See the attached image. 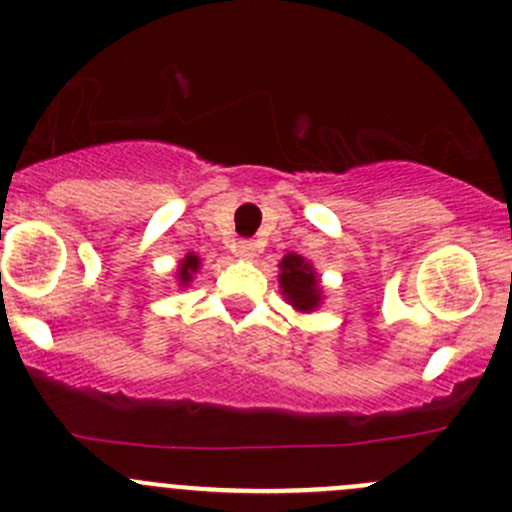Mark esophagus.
<instances>
[{"instance_id": "34e87169", "label": "esophagus", "mask_w": 512, "mask_h": 512, "mask_svg": "<svg viewBox=\"0 0 512 512\" xmlns=\"http://www.w3.org/2000/svg\"><path fill=\"white\" fill-rule=\"evenodd\" d=\"M235 252H237V257H242V260H252V257H255V242L240 240L235 245Z\"/></svg>"}]
</instances>
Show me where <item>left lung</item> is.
<instances>
[{
	"mask_svg": "<svg viewBox=\"0 0 512 512\" xmlns=\"http://www.w3.org/2000/svg\"><path fill=\"white\" fill-rule=\"evenodd\" d=\"M280 285L282 292L287 294V299L292 302V307L309 312L319 304V280L314 275V270L309 267V262H304V257L299 255H287L280 265Z\"/></svg>",
	"mask_w": 512,
	"mask_h": 512,
	"instance_id": "8db88e82",
	"label": "left lung"
}]
</instances>
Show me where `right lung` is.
Listing matches in <instances>:
<instances>
[{"label": "right lung", "instance_id": "obj_1", "mask_svg": "<svg viewBox=\"0 0 512 512\" xmlns=\"http://www.w3.org/2000/svg\"><path fill=\"white\" fill-rule=\"evenodd\" d=\"M198 265H200V260L195 255H188L185 257L183 262H180V270H178V280L183 282V285H188L190 280H193V272L198 270Z\"/></svg>", "mask_w": 512, "mask_h": 512}]
</instances>
